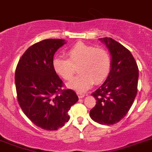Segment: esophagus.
Wrapping results in <instances>:
<instances>
[{"label": "esophagus", "mask_w": 152, "mask_h": 152, "mask_svg": "<svg viewBox=\"0 0 152 152\" xmlns=\"http://www.w3.org/2000/svg\"><path fill=\"white\" fill-rule=\"evenodd\" d=\"M77 95H78L79 98H83L85 96V94H83V93H80V92H77Z\"/></svg>", "instance_id": "34e87169"}]
</instances>
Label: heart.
I'll list each match as a JSON object with an SVG mask.
<instances>
[{
  "instance_id": "heart-1",
  "label": "heart",
  "mask_w": 152,
  "mask_h": 152,
  "mask_svg": "<svg viewBox=\"0 0 152 152\" xmlns=\"http://www.w3.org/2000/svg\"><path fill=\"white\" fill-rule=\"evenodd\" d=\"M69 59L56 56L52 60V66L58 75L69 80L80 66V74L67 83L70 89L82 93L95 83H100L109 75L111 58L109 52L103 48H96L83 42H77L67 51Z\"/></svg>"
}]
</instances>
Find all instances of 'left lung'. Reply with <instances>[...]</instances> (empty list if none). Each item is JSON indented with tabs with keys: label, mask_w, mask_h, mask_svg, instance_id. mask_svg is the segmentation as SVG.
Segmentation results:
<instances>
[{
	"label": "left lung",
	"mask_w": 152,
	"mask_h": 152,
	"mask_svg": "<svg viewBox=\"0 0 152 152\" xmlns=\"http://www.w3.org/2000/svg\"><path fill=\"white\" fill-rule=\"evenodd\" d=\"M110 55L111 67L105 82L94 93L96 104L90 111L95 122L111 125L129 111L137 92L138 68L127 48L111 38L99 39Z\"/></svg>",
	"instance_id": "left-lung-1"
}]
</instances>
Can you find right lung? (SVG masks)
<instances>
[{"instance_id":"right-lung-1","label":"right lung","mask_w":152,"mask_h":152,"mask_svg":"<svg viewBox=\"0 0 152 152\" xmlns=\"http://www.w3.org/2000/svg\"><path fill=\"white\" fill-rule=\"evenodd\" d=\"M66 43L52 39L35 43L25 51L15 70L20 107L31 122L48 131L64 126L70 107L79 100L73 90H62V81L52 66L55 53Z\"/></svg>"}]
</instances>
